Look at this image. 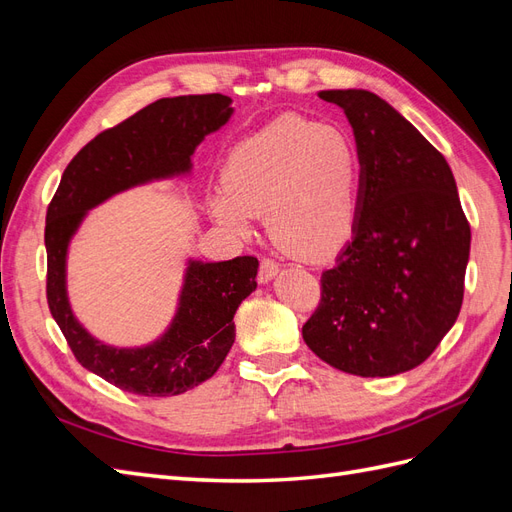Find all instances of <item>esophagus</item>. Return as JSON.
<instances>
[{
	"label": "esophagus",
	"instance_id": "34e87169",
	"mask_svg": "<svg viewBox=\"0 0 512 512\" xmlns=\"http://www.w3.org/2000/svg\"><path fill=\"white\" fill-rule=\"evenodd\" d=\"M277 271H280V267H277V262L271 260V258H260V267H258V282L260 284H269L273 277L277 275Z\"/></svg>",
	"mask_w": 512,
	"mask_h": 512
}]
</instances>
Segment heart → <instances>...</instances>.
<instances>
[{"label": "heart", "mask_w": 512, "mask_h": 512, "mask_svg": "<svg viewBox=\"0 0 512 512\" xmlns=\"http://www.w3.org/2000/svg\"><path fill=\"white\" fill-rule=\"evenodd\" d=\"M359 183V153L344 130L288 115L230 151L209 209L237 235L265 215L280 250L316 262L350 241Z\"/></svg>", "instance_id": "1"}]
</instances>
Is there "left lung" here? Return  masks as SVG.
Here are the masks:
<instances>
[{"label":"left lung","instance_id":"left-lung-1","mask_svg":"<svg viewBox=\"0 0 512 512\" xmlns=\"http://www.w3.org/2000/svg\"><path fill=\"white\" fill-rule=\"evenodd\" d=\"M318 96L344 108L361 183L352 241L322 273L303 339L346 374H404L429 359L459 316L470 224L451 166L389 102L365 89Z\"/></svg>","mask_w":512,"mask_h":512}]
</instances>
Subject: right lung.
Wrapping results in <instances>:
<instances>
[{
	"label": "right lung",
	"instance_id": "obj_1",
	"mask_svg": "<svg viewBox=\"0 0 512 512\" xmlns=\"http://www.w3.org/2000/svg\"><path fill=\"white\" fill-rule=\"evenodd\" d=\"M222 94L162 98L100 132L61 175L46 209V301L76 361L117 389L170 397L209 380L235 342V312L256 290L258 260H190L177 314L166 333L143 348L98 342L74 318L66 290L68 245L89 209L134 185L190 173L192 153L230 119Z\"/></svg>",
	"mask_w": 512,
	"mask_h": 512
}]
</instances>
